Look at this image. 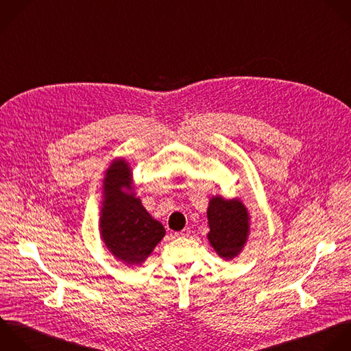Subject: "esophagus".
Instances as JSON below:
<instances>
[{"mask_svg": "<svg viewBox=\"0 0 351 351\" xmlns=\"http://www.w3.org/2000/svg\"><path fill=\"white\" fill-rule=\"evenodd\" d=\"M189 235H190V230L189 228H184V230H182L179 232H175V237H178V238H186Z\"/></svg>", "mask_w": 351, "mask_h": 351, "instance_id": "34e87169", "label": "esophagus"}]
</instances>
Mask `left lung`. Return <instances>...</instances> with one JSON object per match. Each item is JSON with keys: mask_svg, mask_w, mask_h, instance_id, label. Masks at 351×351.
I'll return each instance as SVG.
<instances>
[{"mask_svg": "<svg viewBox=\"0 0 351 351\" xmlns=\"http://www.w3.org/2000/svg\"><path fill=\"white\" fill-rule=\"evenodd\" d=\"M208 241L216 254L231 261L245 249L250 235V213L238 197L226 199L216 194L209 199L208 210Z\"/></svg>", "mask_w": 351, "mask_h": 351, "instance_id": "8db88e82", "label": "left lung"}]
</instances>
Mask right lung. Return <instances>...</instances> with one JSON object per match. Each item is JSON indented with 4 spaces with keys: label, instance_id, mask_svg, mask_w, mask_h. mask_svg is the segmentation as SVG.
I'll use <instances>...</instances> for the list:
<instances>
[{
    "label": "right lung",
    "instance_id": "1",
    "mask_svg": "<svg viewBox=\"0 0 351 351\" xmlns=\"http://www.w3.org/2000/svg\"><path fill=\"white\" fill-rule=\"evenodd\" d=\"M98 228L108 252L132 268L142 265L165 237L164 226L136 197L132 168L124 157H116L105 171Z\"/></svg>",
    "mask_w": 351,
    "mask_h": 351
}]
</instances>
